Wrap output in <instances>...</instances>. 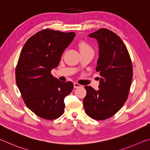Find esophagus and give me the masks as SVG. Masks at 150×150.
<instances>
[{
	"instance_id": "34e87169",
	"label": "esophagus",
	"mask_w": 150,
	"mask_h": 150,
	"mask_svg": "<svg viewBox=\"0 0 150 150\" xmlns=\"http://www.w3.org/2000/svg\"><path fill=\"white\" fill-rule=\"evenodd\" d=\"M74 88H78L82 87V86L79 84V83H74Z\"/></svg>"
}]
</instances>
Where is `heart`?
Returning a JSON list of instances; mask_svg holds the SVG:
<instances>
[{"label":"heart","instance_id":"heart-1","mask_svg":"<svg viewBox=\"0 0 150 150\" xmlns=\"http://www.w3.org/2000/svg\"><path fill=\"white\" fill-rule=\"evenodd\" d=\"M78 47H79L80 52H83L86 51H92V49H91L90 45L88 44L86 42L83 41H81L80 42L79 44H78Z\"/></svg>","mask_w":150,"mask_h":150}]
</instances>
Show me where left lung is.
Listing matches in <instances>:
<instances>
[{
    "label": "left lung",
    "mask_w": 150,
    "mask_h": 150,
    "mask_svg": "<svg viewBox=\"0 0 150 150\" xmlns=\"http://www.w3.org/2000/svg\"><path fill=\"white\" fill-rule=\"evenodd\" d=\"M88 36L98 41L96 71L101 77L99 90L85 86L87 94L83 107L89 117L105 120L113 116L127 101L132 79V62L125 45L116 33L101 28Z\"/></svg>",
    "instance_id": "1"
}]
</instances>
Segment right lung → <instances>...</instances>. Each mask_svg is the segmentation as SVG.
<instances>
[{
	"label": "right lung",
	"instance_id": "right-lung-1",
	"mask_svg": "<svg viewBox=\"0 0 150 150\" xmlns=\"http://www.w3.org/2000/svg\"><path fill=\"white\" fill-rule=\"evenodd\" d=\"M74 32L49 29L31 36L23 45L16 69V82L26 105L38 116L52 120L64 111V98L74 84L61 82L51 72L74 38Z\"/></svg>",
	"mask_w": 150,
	"mask_h": 150
}]
</instances>
